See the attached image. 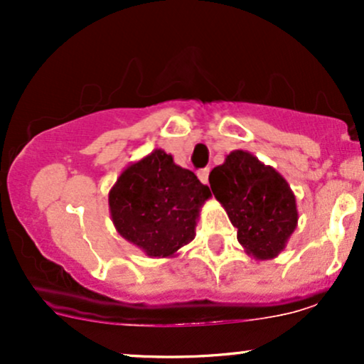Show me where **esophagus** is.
<instances>
[{"mask_svg":"<svg viewBox=\"0 0 364 364\" xmlns=\"http://www.w3.org/2000/svg\"><path fill=\"white\" fill-rule=\"evenodd\" d=\"M208 173H210V169H208V168L198 171V179L203 183V185H207V183H208Z\"/></svg>","mask_w":364,"mask_h":364,"instance_id":"obj_1","label":"esophagus"}]
</instances>
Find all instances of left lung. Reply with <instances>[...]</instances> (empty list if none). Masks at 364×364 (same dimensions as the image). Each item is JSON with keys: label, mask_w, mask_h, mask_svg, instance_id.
Listing matches in <instances>:
<instances>
[{"label": "left lung", "mask_w": 364, "mask_h": 364, "mask_svg": "<svg viewBox=\"0 0 364 364\" xmlns=\"http://www.w3.org/2000/svg\"><path fill=\"white\" fill-rule=\"evenodd\" d=\"M208 183L250 257L272 260L284 252L298 225V205L291 186L272 166L248 150H232L210 171Z\"/></svg>", "instance_id": "8db88e82"}]
</instances>
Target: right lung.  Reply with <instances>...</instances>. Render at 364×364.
Returning a JSON list of instances; mask_svg holds the SVG:
<instances>
[{
  "mask_svg": "<svg viewBox=\"0 0 364 364\" xmlns=\"http://www.w3.org/2000/svg\"><path fill=\"white\" fill-rule=\"evenodd\" d=\"M210 188L156 149L132 162L109 190V214L121 237L150 258H173L195 240Z\"/></svg>",
  "mask_w": 364,
  "mask_h": 364,
  "instance_id": "add662e5",
  "label": "right lung"
}]
</instances>
